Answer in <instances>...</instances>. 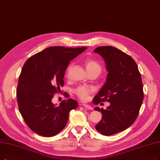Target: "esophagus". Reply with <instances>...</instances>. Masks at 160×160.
Wrapping results in <instances>:
<instances>
[{"label":"esophagus","mask_w":160,"mask_h":160,"mask_svg":"<svg viewBox=\"0 0 160 160\" xmlns=\"http://www.w3.org/2000/svg\"><path fill=\"white\" fill-rule=\"evenodd\" d=\"M82 106H83L85 108H87V109H89V110H92V107L91 106V105L90 104H86V103H83L82 104Z\"/></svg>","instance_id":"1"}]
</instances>
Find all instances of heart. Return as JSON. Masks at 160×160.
I'll return each mask as SVG.
<instances>
[{
	"label": "heart",
	"instance_id": "obj_1",
	"mask_svg": "<svg viewBox=\"0 0 160 160\" xmlns=\"http://www.w3.org/2000/svg\"><path fill=\"white\" fill-rule=\"evenodd\" d=\"M85 65L88 73H91L94 71H101V66L99 63L94 60L92 59H87L85 60ZM70 68V66L68 68L67 72ZM94 91V88L92 87L86 86V85H81L78 87L75 90V94L78 96L79 98L82 100H86L88 98L89 94Z\"/></svg>",
	"mask_w": 160,
	"mask_h": 160
}]
</instances>
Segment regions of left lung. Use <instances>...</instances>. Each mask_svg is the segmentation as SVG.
<instances>
[{
	"label": "left lung",
	"mask_w": 160,
	"mask_h": 160,
	"mask_svg": "<svg viewBox=\"0 0 160 160\" xmlns=\"http://www.w3.org/2000/svg\"><path fill=\"white\" fill-rule=\"evenodd\" d=\"M94 52L103 58L108 73L92 102H110L106 110L94 108L102 115L95 129L110 136L129 128L137 119L144 98L141 75L135 60L116 47H99Z\"/></svg>",
	"instance_id": "obj_1"
}]
</instances>
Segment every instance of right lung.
<instances>
[{
    "mask_svg": "<svg viewBox=\"0 0 160 160\" xmlns=\"http://www.w3.org/2000/svg\"><path fill=\"white\" fill-rule=\"evenodd\" d=\"M87 48L51 47L25 63L17 87L18 104L25 122L38 135H57L66 127L69 112L78 106L72 98L57 106L52 98L64 84L63 79L70 61Z\"/></svg>",
    "mask_w": 160,
    "mask_h": 160,
    "instance_id": "add662e5",
    "label": "right lung"
}]
</instances>
